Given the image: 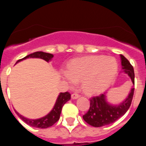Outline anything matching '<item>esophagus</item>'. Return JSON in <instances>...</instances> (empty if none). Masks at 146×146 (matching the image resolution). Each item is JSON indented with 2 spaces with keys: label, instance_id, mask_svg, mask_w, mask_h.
I'll list each match as a JSON object with an SVG mask.
<instances>
[{
  "label": "esophagus",
  "instance_id": "esophagus-1",
  "mask_svg": "<svg viewBox=\"0 0 146 146\" xmlns=\"http://www.w3.org/2000/svg\"><path fill=\"white\" fill-rule=\"evenodd\" d=\"M80 96V95L78 94H77V93H73V94L71 95V98L73 99H78V98Z\"/></svg>",
  "mask_w": 146,
  "mask_h": 146
}]
</instances>
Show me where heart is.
<instances>
[{
    "label": "heart",
    "mask_w": 146,
    "mask_h": 146,
    "mask_svg": "<svg viewBox=\"0 0 146 146\" xmlns=\"http://www.w3.org/2000/svg\"><path fill=\"white\" fill-rule=\"evenodd\" d=\"M118 69L115 58L104 55H94L77 58L68 66L62 76L70 85L81 80V87L88 93L105 89L114 78Z\"/></svg>",
    "instance_id": "obj_1"
}]
</instances>
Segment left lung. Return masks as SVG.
<instances>
[{
	"mask_svg": "<svg viewBox=\"0 0 146 146\" xmlns=\"http://www.w3.org/2000/svg\"><path fill=\"white\" fill-rule=\"evenodd\" d=\"M122 69L124 73L130 76L135 85V73L133 67L128 60L120 54ZM134 87L131 88L127 97L119 104L113 105L108 103L106 99V93L102 94L99 96H93L90 99V107L87 113L83 115L84 120L93 127H99L113 123L123 116L131 105L134 94Z\"/></svg>",
	"mask_w": 146,
	"mask_h": 146,
	"instance_id": "1",
	"label": "left lung"
}]
</instances>
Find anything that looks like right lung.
Instances as JSON below:
<instances>
[{"mask_svg":"<svg viewBox=\"0 0 146 146\" xmlns=\"http://www.w3.org/2000/svg\"><path fill=\"white\" fill-rule=\"evenodd\" d=\"M53 56L54 55L52 54H50V53L44 52H35L32 53V54H28L27 56L24 57L22 59L19 60L16 62V64L18 63V62H19L20 61L23 60L27 59V58H40V59L44 60L47 61V62H49V61L51 60ZM70 99V94L69 92L60 93L59 94V96H58V99H57L54 107L50 111V112L49 114H47L46 116L39 118V119H28V118H26L25 117L21 115L16 110H15V111H16L18 116L27 125L34 127H37V128H47L49 127L52 126L55 122H58V119H60V115L62 107Z\"/></svg>","mask_w":146,"mask_h":146,"instance_id":"right-lung-1","label":"right lung"}]
</instances>
